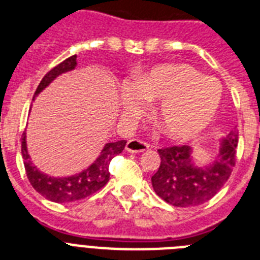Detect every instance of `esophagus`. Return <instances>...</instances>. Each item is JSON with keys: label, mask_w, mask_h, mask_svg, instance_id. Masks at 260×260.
Masks as SVG:
<instances>
[{"label": "esophagus", "mask_w": 260, "mask_h": 260, "mask_svg": "<svg viewBox=\"0 0 260 260\" xmlns=\"http://www.w3.org/2000/svg\"><path fill=\"white\" fill-rule=\"evenodd\" d=\"M149 147H151V145H149L147 141L134 139V140H129L126 143L125 149L128 152H132V153H137V152L147 151V149H149Z\"/></svg>", "instance_id": "esophagus-1"}]
</instances>
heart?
<instances>
[{
  "label": "heart",
  "mask_w": 260,
  "mask_h": 260,
  "mask_svg": "<svg viewBox=\"0 0 260 260\" xmlns=\"http://www.w3.org/2000/svg\"><path fill=\"white\" fill-rule=\"evenodd\" d=\"M221 88L188 65H159L135 76L124 89V107L139 108L141 99L156 103V117L167 135L175 139L195 136L218 111Z\"/></svg>",
  "instance_id": "heart-1"
}]
</instances>
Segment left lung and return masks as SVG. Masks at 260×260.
Segmentation results:
<instances>
[{"label":"left lung","instance_id":"8db88e82","mask_svg":"<svg viewBox=\"0 0 260 260\" xmlns=\"http://www.w3.org/2000/svg\"><path fill=\"white\" fill-rule=\"evenodd\" d=\"M239 134L236 126L221 140L214 164L198 168L192 164L189 145L157 149L160 166L152 176V187L164 202L175 207L200 206L212 199L231 176L236 163Z\"/></svg>","mask_w":260,"mask_h":260}]
</instances>
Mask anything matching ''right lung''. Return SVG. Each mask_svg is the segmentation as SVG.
Listing matches in <instances>:
<instances>
[{
  "label": "right lung",
  "mask_w": 260,
  "mask_h": 260,
  "mask_svg": "<svg viewBox=\"0 0 260 260\" xmlns=\"http://www.w3.org/2000/svg\"><path fill=\"white\" fill-rule=\"evenodd\" d=\"M77 56H71L53 69H50L44 77L36 89L35 97L41 92L44 88L49 85L50 82L56 79L57 76L65 72L75 69L77 65L76 61ZM33 97V100H35ZM126 141L120 140L115 143L105 144L104 149L101 151V155L94 160V163L86 168L82 172L69 178H52L48 175L40 172L30 161V156L27 153L26 140L25 134L21 139V153L24 157V166L26 171V176L30 181L31 187L42 195L45 199L56 203H68V202H76V200L85 199L88 196L93 195L94 192L100 191L109 181V164L111 160L123 152L125 148Z\"/></svg>",
  "instance_id": "1"
}]
</instances>
